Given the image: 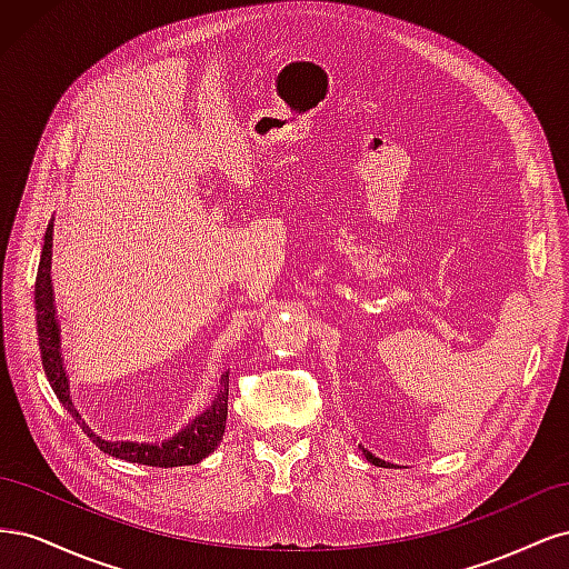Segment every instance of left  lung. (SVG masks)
I'll return each instance as SVG.
<instances>
[{
  "instance_id": "1",
  "label": "left lung",
  "mask_w": 569,
  "mask_h": 569,
  "mask_svg": "<svg viewBox=\"0 0 569 569\" xmlns=\"http://www.w3.org/2000/svg\"><path fill=\"white\" fill-rule=\"evenodd\" d=\"M360 449H363V446H360ZM363 456L368 458V462L377 465V468H385V460H380V458H375V453H370V451H366V449H363Z\"/></svg>"
}]
</instances>
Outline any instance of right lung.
<instances>
[{
	"label": "right lung",
	"mask_w": 569,
	"mask_h": 569,
	"mask_svg": "<svg viewBox=\"0 0 569 569\" xmlns=\"http://www.w3.org/2000/svg\"><path fill=\"white\" fill-rule=\"evenodd\" d=\"M51 234H54V220H49L44 242L40 251V266L36 278V320H38V343L42 356V368L47 380L54 389L57 399L63 408L71 412L76 422L82 427L99 451H104L113 458L149 465V468H180V465H197L206 456L218 449V443L226 435V420H228V391H230V370L220 377V391L216 401L194 418L176 437H170L161 443H140V441H109L101 439L94 429L82 420L73 399H71V385H68V375L61 358V330L57 320V306H54V289H51Z\"/></svg>",
	"instance_id": "right-lung-1"
}]
</instances>
